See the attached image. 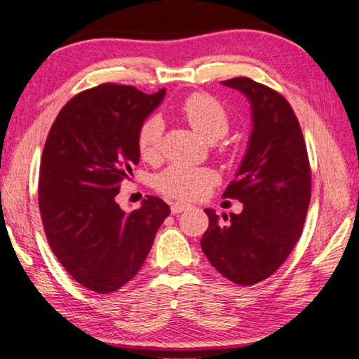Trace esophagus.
Returning <instances> with one entry per match:
<instances>
[{
    "label": "esophagus",
    "instance_id": "esophagus-1",
    "mask_svg": "<svg viewBox=\"0 0 359 359\" xmlns=\"http://www.w3.org/2000/svg\"><path fill=\"white\" fill-rule=\"evenodd\" d=\"M189 207V203H187V202H172L171 203V212H172V215H179V213H182V212H185V210H188Z\"/></svg>",
    "mask_w": 359,
    "mask_h": 359
}]
</instances>
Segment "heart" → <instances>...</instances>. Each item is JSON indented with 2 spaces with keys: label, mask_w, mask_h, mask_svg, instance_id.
<instances>
[{
  "label": "heart",
  "mask_w": 359,
  "mask_h": 359,
  "mask_svg": "<svg viewBox=\"0 0 359 359\" xmlns=\"http://www.w3.org/2000/svg\"><path fill=\"white\" fill-rule=\"evenodd\" d=\"M180 115L208 143H215L229 132V115L219 101L208 95H191L182 102ZM163 140V123L160 118L146 119L138 130V151L144 160L160 156ZM217 180V174L208 168H188L175 165L161 172L156 182L158 191L171 198L198 199L205 194Z\"/></svg>",
  "instance_id": "b5f03b06"
}]
</instances>
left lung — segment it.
Returning <instances> with one entry per match:
<instances>
[{"label":"left lung","instance_id":"obj_1","mask_svg":"<svg viewBox=\"0 0 359 359\" xmlns=\"http://www.w3.org/2000/svg\"><path fill=\"white\" fill-rule=\"evenodd\" d=\"M250 102L248 149L224 196L243 203L221 222L205 208L201 240L213 268L230 282L250 286L272 276L299 241L311 198V171L302 129L290 102L249 77L222 81ZM227 221V215H222Z\"/></svg>","mask_w":359,"mask_h":359}]
</instances>
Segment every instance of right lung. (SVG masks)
<instances>
[{
  "instance_id": "add662e5",
  "label": "right lung",
  "mask_w": 359,
  "mask_h": 359,
  "mask_svg": "<svg viewBox=\"0 0 359 359\" xmlns=\"http://www.w3.org/2000/svg\"><path fill=\"white\" fill-rule=\"evenodd\" d=\"M165 93L102 83L68 101L48 133L41 221L54 255L90 291L109 294L130 282L171 212L156 196L130 213L116 203L121 182L140 161L138 130Z\"/></svg>"
}]
</instances>
